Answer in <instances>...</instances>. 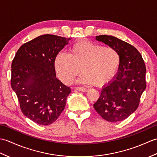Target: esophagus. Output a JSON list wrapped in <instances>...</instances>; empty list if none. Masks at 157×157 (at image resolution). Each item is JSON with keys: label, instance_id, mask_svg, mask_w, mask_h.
<instances>
[{"label": "esophagus", "instance_id": "1", "mask_svg": "<svg viewBox=\"0 0 157 157\" xmlns=\"http://www.w3.org/2000/svg\"><path fill=\"white\" fill-rule=\"evenodd\" d=\"M75 90L78 91H80V92H87L88 89L86 88H83V87H76Z\"/></svg>", "mask_w": 157, "mask_h": 157}]
</instances>
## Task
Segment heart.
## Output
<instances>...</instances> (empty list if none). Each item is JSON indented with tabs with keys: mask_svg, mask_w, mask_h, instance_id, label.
<instances>
[{
	"mask_svg": "<svg viewBox=\"0 0 157 157\" xmlns=\"http://www.w3.org/2000/svg\"><path fill=\"white\" fill-rule=\"evenodd\" d=\"M119 64L120 56L114 48L82 40L71 46L69 54L57 55L55 69L66 84H71L82 70L84 74L78 82L102 86L115 75Z\"/></svg>",
	"mask_w": 157,
	"mask_h": 157,
	"instance_id": "obj_1",
	"label": "heart"
}]
</instances>
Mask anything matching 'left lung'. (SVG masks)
<instances>
[{"instance_id": "obj_1", "label": "left lung", "mask_w": 157, "mask_h": 157, "mask_svg": "<svg viewBox=\"0 0 157 157\" xmlns=\"http://www.w3.org/2000/svg\"><path fill=\"white\" fill-rule=\"evenodd\" d=\"M96 39L118 52L120 64L117 75L102 88L94 108L106 121H121L138 107L146 87L145 63L138 50L128 42L107 35Z\"/></svg>"}]
</instances>
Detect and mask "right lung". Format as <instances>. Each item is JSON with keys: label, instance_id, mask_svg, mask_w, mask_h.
I'll return each instance as SVG.
<instances>
[{"label": "right lung", "instance_id": "obj_1", "mask_svg": "<svg viewBox=\"0 0 157 157\" xmlns=\"http://www.w3.org/2000/svg\"><path fill=\"white\" fill-rule=\"evenodd\" d=\"M71 38L40 36L23 44L11 65V84L23 115L42 125L58 119L71 88L56 78L55 61Z\"/></svg>", "mask_w": 157, "mask_h": 157}]
</instances>
